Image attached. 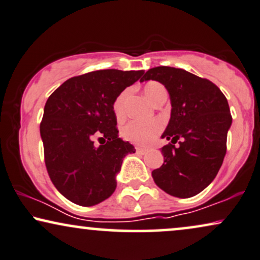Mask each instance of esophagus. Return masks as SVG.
Listing matches in <instances>:
<instances>
[{"mask_svg": "<svg viewBox=\"0 0 260 260\" xmlns=\"http://www.w3.org/2000/svg\"><path fill=\"white\" fill-rule=\"evenodd\" d=\"M136 151L138 153H140V154H144V153H146V149H143V147H136Z\"/></svg>", "mask_w": 260, "mask_h": 260, "instance_id": "34e87169", "label": "esophagus"}]
</instances>
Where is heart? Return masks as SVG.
I'll return each mask as SVG.
<instances>
[{"label": "heart", "instance_id": "heart-1", "mask_svg": "<svg viewBox=\"0 0 260 260\" xmlns=\"http://www.w3.org/2000/svg\"><path fill=\"white\" fill-rule=\"evenodd\" d=\"M144 93L147 97L151 103H156L160 98L168 96L166 87L162 84L157 81H150L143 88ZM131 88H126L115 98L113 104V110L117 120H123L127 114V103L129 100ZM163 124L159 120H151V121H129L127 124H124L121 129L122 137L129 143L136 144V145H149L150 143L158 137V134L162 132Z\"/></svg>", "mask_w": 260, "mask_h": 260}]
</instances>
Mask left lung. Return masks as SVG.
<instances>
[{"label": "left lung", "mask_w": 260, "mask_h": 260, "mask_svg": "<svg viewBox=\"0 0 260 260\" xmlns=\"http://www.w3.org/2000/svg\"><path fill=\"white\" fill-rule=\"evenodd\" d=\"M144 80L163 84L172 102L170 121L162 136L172 143L162 147L164 163L152 172L154 182L177 198L198 194L212 182L224 159L232 124L228 101L208 79L180 68H151Z\"/></svg>", "instance_id": "left-lung-1"}]
</instances>
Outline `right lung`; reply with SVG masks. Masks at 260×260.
I'll use <instances>...</instances> for the list:
<instances>
[{
    "label": "right lung",
    "mask_w": 260,
    "mask_h": 260,
    "mask_svg": "<svg viewBox=\"0 0 260 260\" xmlns=\"http://www.w3.org/2000/svg\"><path fill=\"white\" fill-rule=\"evenodd\" d=\"M143 74L90 72L66 80L48 98L41 122L45 167L54 186L72 203L96 205L116 188L123 157L136 149L119 138L113 104ZM94 139L106 144L94 146Z\"/></svg>",
    "instance_id": "right-lung-1"
}]
</instances>
